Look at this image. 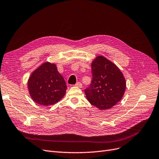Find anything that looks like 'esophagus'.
Here are the masks:
<instances>
[{
	"instance_id": "obj_1",
	"label": "esophagus",
	"mask_w": 159,
	"mask_h": 159,
	"mask_svg": "<svg viewBox=\"0 0 159 159\" xmlns=\"http://www.w3.org/2000/svg\"><path fill=\"white\" fill-rule=\"evenodd\" d=\"M75 86L79 87V88H82V86H83V85H82V84L79 82V83H76V84H75Z\"/></svg>"
}]
</instances>
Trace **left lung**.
<instances>
[{
  "label": "left lung",
  "mask_w": 159,
  "mask_h": 159,
  "mask_svg": "<svg viewBox=\"0 0 159 159\" xmlns=\"http://www.w3.org/2000/svg\"><path fill=\"white\" fill-rule=\"evenodd\" d=\"M92 80L84 90L90 104L100 110L109 109L125 94L126 80L119 68L103 56H98L91 63Z\"/></svg>",
  "instance_id": "1"
}]
</instances>
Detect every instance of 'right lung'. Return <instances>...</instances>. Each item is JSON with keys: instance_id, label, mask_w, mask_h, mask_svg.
I'll list each match as a JSON object with an SVG mask.
<instances>
[{"instance_id": "add662e5", "label": "right lung", "mask_w": 159, "mask_h": 159, "mask_svg": "<svg viewBox=\"0 0 159 159\" xmlns=\"http://www.w3.org/2000/svg\"><path fill=\"white\" fill-rule=\"evenodd\" d=\"M29 94L39 105H54L63 98L67 86L62 75L58 72L56 65L44 62L34 70L27 81Z\"/></svg>"}]
</instances>
